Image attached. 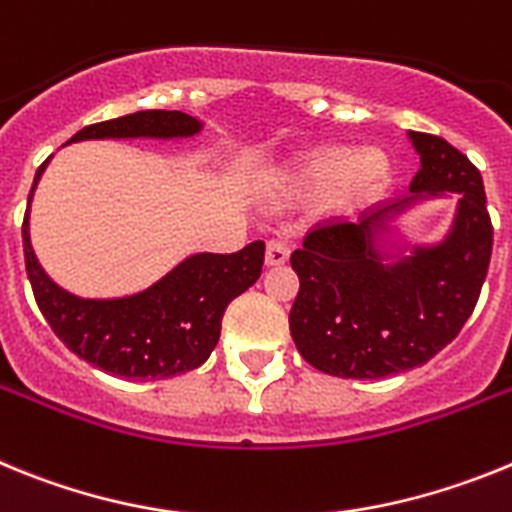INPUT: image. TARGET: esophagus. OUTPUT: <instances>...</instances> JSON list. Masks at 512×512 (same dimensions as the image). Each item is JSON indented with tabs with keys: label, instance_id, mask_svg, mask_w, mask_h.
Returning a JSON list of instances; mask_svg holds the SVG:
<instances>
[{
	"label": "esophagus",
	"instance_id": "1",
	"mask_svg": "<svg viewBox=\"0 0 512 512\" xmlns=\"http://www.w3.org/2000/svg\"><path fill=\"white\" fill-rule=\"evenodd\" d=\"M283 262H288V247L283 242H278V239H273V242H268V247H265V265H268V268H278Z\"/></svg>",
	"mask_w": 512,
	"mask_h": 512
}]
</instances>
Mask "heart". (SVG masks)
Listing matches in <instances>:
<instances>
[{"label": "heart", "instance_id": "1", "mask_svg": "<svg viewBox=\"0 0 512 512\" xmlns=\"http://www.w3.org/2000/svg\"><path fill=\"white\" fill-rule=\"evenodd\" d=\"M389 182V162L381 151L355 154L345 146L309 151L283 164L273 177V195L283 203L311 201L327 193L332 211H350L373 201Z\"/></svg>", "mask_w": 512, "mask_h": 512}]
</instances>
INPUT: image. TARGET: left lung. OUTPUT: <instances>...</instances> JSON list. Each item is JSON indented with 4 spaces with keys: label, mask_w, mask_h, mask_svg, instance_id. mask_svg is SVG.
Listing matches in <instances>:
<instances>
[{
    "label": "left lung",
    "mask_w": 512,
    "mask_h": 512,
    "mask_svg": "<svg viewBox=\"0 0 512 512\" xmlns=\"http://www.w3.org/2000/svg\"><path fill=\"white\" fill-rule=\"evenodd\" d=\"M420 157L410 198L361 224L311 231L291 255L299 296L291 337L304 361L340 379H386L428 363L477 306L492 255L482 175L441 136L407 131ZM453 200L452 226L433 243L406 237L401 216Z\"/></svg>",
    "instance_id": "1"
}]
</instances>
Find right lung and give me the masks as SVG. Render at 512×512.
Returning <instances> with one entry per match:
<instances>
[{"label":"right lung","instance_id":"add662e5","mask_svg":"<svg viewBox=\"0 0 512 512\" xmlns=\"http://www.w3.org/2000/svg\"><path fill=\"white\" fill-rule=\"evenodd\" d=\"M206 123L180 110H139L77 131L79 141H182ZM48 162L38 167L22 221V250L38 309L61 342L82 361L133 381L170 379L193 371L216 348L221 317L262 273L265 244L252 242L234 255L190 252L141 291L90 299L53 281L30 242V206Z\"/></svg>","mask_w":512,"mask_h":512}]
</instances>
